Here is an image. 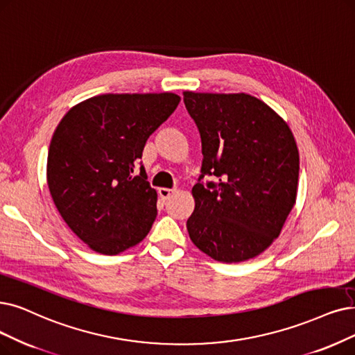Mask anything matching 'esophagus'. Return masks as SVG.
<instances>
[{"label":"esophagus","mask_w":355,"mask_h":355,"mask_svg":"<svg viewBox=\"0 0 355 355\" xmlns=\"http://www.w3.org/2000/svg\"><path fill=\"white\" fill-rule=\"evenodd\" d=\"M173 193H175V189H168V188H160V189H159V196L162 198L163 201L168 200V198L172 196Z\"/></svg>","instance_id":"esophagus-1"}]
</instances>
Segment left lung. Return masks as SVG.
Returning a JSON list of instances; mask_svg holds the SVG:
<instances>
[{"mask_svg":"<svg viewBox=\"0 0 355 355\" xmlns=\"http://www.w3.org/2000/svg\"><path fill=\"white\" fill-rule=\"evenodd\" d=\"M201 135V176L187 221L193 245L220 262L258 257L295 204L299 150L286 121L246 93L183 92ZM205 175L218 183L204 184Z\"/></svg>","mask_w":355,"mask_h":355,"instance_id":"8db88e82","label":"left lung"}]
</instances>
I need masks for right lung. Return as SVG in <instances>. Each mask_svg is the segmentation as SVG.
I'll use <instances>...</instances> for the list:
<instances>
[{
  "instance_id": "add662e5",
  "label": "right lung",
  "mask_w": 355,
  "mask_h": 355,
  "mask_svg": "<svg viewBox=\"0 0 355 355\" xmlns=\"http://www.w3.org/2000/svg\"><path fill=\"white\" fill-rule=\"evenodd\" d=\"M179 102L175 93L101 94L71 107L56 126L49 192L69 229L94 252L118 254L148 234L157 192L139 159Z\"/></svg>"
}]
</instances>
